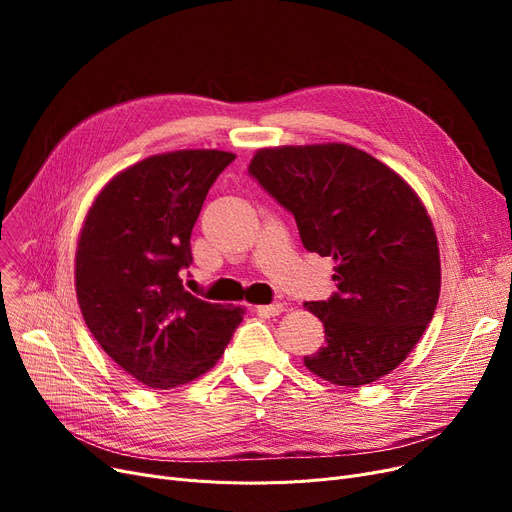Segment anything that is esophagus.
<instances>
[{"mask_svg":"<svg viewBox=\"0 0 512 512\" xmlns=\"http://www.w3.org/2000/svg\"><path fill=\"white\" fill-rule=\"evenodd\" d=\"M255 311L259 315H280L284 311V305L282 303H272V305H257Z\"/></svg>","mask_w":512,"mask_h":512,"instance_id":"34e87169","label":"esophagus"}]
</instances>
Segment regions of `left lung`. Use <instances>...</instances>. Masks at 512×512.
<instances>
[{
    "mask_svg": "<svg viewBox=\"0 0 512 512\" xmlns=\"http://www.w3.org/2000/svg\"><path fill=\"white\" fill-rule=\"evenodd\" d=\"M249 176L294 215L309 253L336 261L338 290L305 303L326 330L307 369L348 388L396 369L440 297L438 238L413 188L344 143L261 149Z\"/></svg>",
    "mask_w": 512,
    "mask_h": 512,
    "instance_id": "1",
    "label": "left lung"
}]
</instances>
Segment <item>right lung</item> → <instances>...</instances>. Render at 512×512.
I'll use <instances>...</instances> for the list:
<instances>
[{
  "instance_id": "obj_1",
  "label": "right lung",
  "mask_w": 512,
  "mask_h": 512,
  "mask_svg": "<svg viewBox=\"0 0 512 512\" xmlns=\"http://www.w3.org/2000/svg\"><path fill=\"white\" fill-rule=\"evenodd\" d=\"M236 155L184 149L147 157L105 184L76 249V299L85 324L134 380L176 388L224 355L242 311L182 286L191 232L211 184Z\"/></svg>"
}]
</instances>
